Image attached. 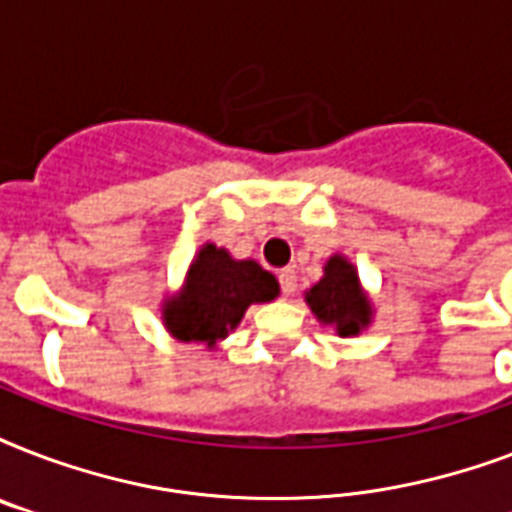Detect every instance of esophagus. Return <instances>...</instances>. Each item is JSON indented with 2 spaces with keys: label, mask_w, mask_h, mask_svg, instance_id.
Instances as JSON below:
<instances>
[{
  "label": "esophagus",
  "mask_w": 512,
  "mask_h": 512,
  "mask_svg": "<svg viewBox=\"0 0 512 512\" xmlns=\"http://www.w3.org/2000/svg\"><path fill=\"white\" fill-rule=\"evenodd\" d=\"M279 287H281V295H292L297 289V273L292 268H284L279 271Z\"/></svg>",
  "instance_id": "34e87169"
}]
</instances>
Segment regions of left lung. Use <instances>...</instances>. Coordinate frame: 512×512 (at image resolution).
Masks as SVG:
<instances>
[{"instance_id":"obj_1","label":"left lung","mask_w":512,"mask_h":512,"mask_svg":"<svg viewBox=\"0 0 512 512\" xmlns=\"http://www.w3.org/2000/svg\"><path fill=\"white\" fill-rule=\"evenodd\" d=\"M305 300L316 313V319L335 327L342 337L358 335L372 316L369 300L358 287L356 268L340 255L329 260L324 279L305 295Z\"/></svg>"}]
</instances>
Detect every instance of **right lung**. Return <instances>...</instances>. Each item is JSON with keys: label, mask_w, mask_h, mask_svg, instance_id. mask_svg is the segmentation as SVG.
Masks as SVG:
<instances>
[{"label": "right lung", "mask_w": 512, "mask_h": 512, "mask_svg": "<svg viewBox=\"0 0 512 512\" xmlns=\"http://www.w3.org/2000/svg\"><path fill=\"white\" fill-rule=\"evenodd\" d=\"M279 295V281L255 260H233L207 244L193 260L183 295L164 308V324L177 340L215 345L241 321L252 303Z\"/></svg>", "instance_id": "add662e5"}]
</instances>
